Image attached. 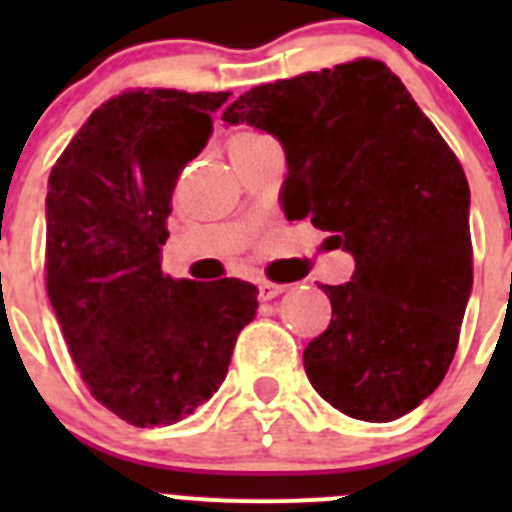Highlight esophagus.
Segmentation results:
<instances>
[{
	"label": "esophagus",
	"mask_w": 512,
	"mask_h": 512,
	"mask_svg": "<svg viewBox=\"0 0 512 512\" xmlns=\"http://www.w3.org/2000/svg\"><path fill=\"white\" fill-rule=\"evenodd\" d=\"M284 287L282 284H271V282H261L259 284V300H274L277 295H282Z\"/></svg>",
	"instance_id": "1"
}]
</instances>
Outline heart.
<instances>
[{
    "instance_id": "b5f03b06",
    "label": "heart",
    "mask_w": 512,
    "mask_h": 512,
    "mask_svg": "<svg viewBox=\"0 0 512 512\" xmlns=\"http://www.w3.org/2000/svg\"><path fill=\"white\" fill-rule=\"evenodd\" d=\"M253 135H256V133H248V130H243V133H235L233 138H230V143H233V140H246V138H253Z\"/></svg>"
}]
</instances>
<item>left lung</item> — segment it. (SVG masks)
Returning a JSON list of instances; mask_svg holds the SVG:
<instances>
[{"label": "left lung", "mask_w": 512, "mask_h": 512, "mask_svg": "<svg viewBox=\"0 0 512 512\" xmlns=\"http://www.w3.org/2000/svg\"><path fill=\"white\" fill-rule=\"evenodd\" d=\"M223 122L282 143L287 215L356 261L320 287L333 318L302 354L315 392L356 420L408 415L449 372L472 295L469 184L446 140L369 58L253 87Z\"/></svg>", "instance_id": "obj_1"}]
</instances>
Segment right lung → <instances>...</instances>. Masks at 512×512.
Segmentation results:
<instances>
[{"label": "right lung", "instance_id": "obj_1", "mask_svg": "<svg viewBox=\"0 0 512 512\" xmlns=\"http://www.w3.org/2000/svg\"><path fill=\"white\" fill-rule=\"evenodd\" d=\"M230 92L140 89L89 115L48 176L45 287L76 369L138 428L174 425L210 400L259 310L241 279L161 271L176 176L212 135Z\"/></svg>", "mask_w": 512, "mask_h": 512}]
</instances>
